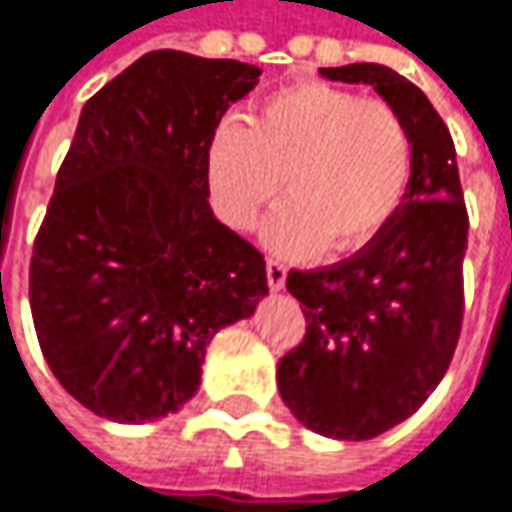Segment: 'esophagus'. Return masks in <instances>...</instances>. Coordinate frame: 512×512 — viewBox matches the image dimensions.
<instances>
[{
	"label": "esophagus",
	"instance_id": "1",
	"mask_svg": "<svg viewBox=\"0 0 512 512\" xmlns=\"http://www.w3.org/2000/svg\"><path fill=\"white\" fill-rule=\"evenodd\" d=\"M285 279H288V270L282 262H273L268 259V285L270 291H285Z\"/></svg>",
	"mask_w": 512,
	"mask_h": 512
}]
</instances>
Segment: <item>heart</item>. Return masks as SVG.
Instances as JSON below:
<instances>
[{"mask_svg":"<svg viewBox=\"0 0 512 512\" xmlns=\"http://www.w3.org/2000/svg\"><path fill=\"white\" fill-rule=\"evenodd\" d=\"M412 172V138L383 100L302 80L268 94L250 123L230 117L207 149L221 218L250 230L270 201L291 195L265 227L270 250L308 256L328 244H369L395 216Z\"/></svg>","mask_w":512,"mask_h":512,"instance_id":"1","label":"heart"}]
</instances>
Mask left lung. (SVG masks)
Wrapping results in <instances>:
<instances>
[{"instance_id":"obj_1","label":"left lung","mask_w":512,"mask_h":512,"mask_svg":"<svg viewBox=\"0 0 512 512\" xmlns=\"http://www.w3.org/2000/svg\"><path fill=\"white\" fill-rule=\"evenodd\" d=\"M325 80L366 83L412 138V172L395 216L337 265L291 270L308 334L279 360L285 406L334 441L383 435L435 392L464 317L467 207L447 123L415 83L377 63L320 68Z\"/></svg>"}]
</instances>
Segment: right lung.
I'll return each mask as SVG.
<instances>
[{
    "mask_svg": "<svg viewBox=\"0 0 512 512\" xmlns=\"http://www.w3.org/2000/svg\"><path fill=\"white\" fill-rule=\"evenodd\" d=\"M259 68L152 51L80 112L31 259L39 348L115 423L178 412L207 345L268 296L265 256L213 216L207 149Z\"/></svg>",
    "mask_w": 512,
    "mask_h": 512,
    "instance_id": "add662e5",
    "label": "right lung"
}]
</instances>
